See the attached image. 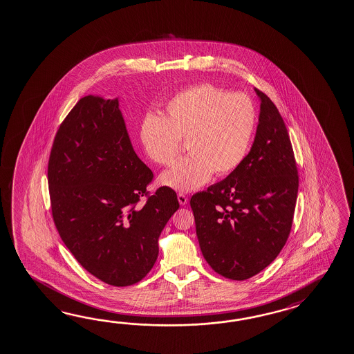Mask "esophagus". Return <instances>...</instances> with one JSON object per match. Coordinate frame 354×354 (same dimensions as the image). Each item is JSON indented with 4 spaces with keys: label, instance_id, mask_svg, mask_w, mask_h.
Segmentation results:
<instances>
[{
    "label": "esophagus",
    "instance_id": "esophagus-1",
    "mask_svg": "<svg viewBox=\"0 0 354 354\" xmlns=\"http://www.w3.org/2000/svg\"><path fill=\"white\" fill-rule=\"evenodd\" d=\"M177 198H178V203H180L181 205H186V204L189 203V198H187V196H186L185 194H178Z\"/></svg>",
    "mask_w": 354,
    "mask_h": 354
}]
</instances>
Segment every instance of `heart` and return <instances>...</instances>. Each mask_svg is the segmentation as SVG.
<instances>
[{"label": "heart", "mask_w": 354, "mask_h": 354, "mask_svg": "<svg viewBox=\"0 0 354 354\" xmlns=\"http://www.w3.org/2000/svg\"><path fill=\"white\" fill-rule=\"evenodd\" d=\"M256 129V108L245 94L212 84L177 93L165 115H148L141 122L142 148L151 162L171 165L186 141L189 156L165 171L159 181L189 192L210 180L234 172L245 160Z\"/></svg>", "instance_id": "1"}]
</instances>
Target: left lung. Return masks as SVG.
Listing matches in <instances>:
<instances>
[{"label":"left lung","mask_w":354,"mask_h":354,"mask_svg":"<svg viewBox=\"0 0 354 354\" xmlns=\"http://www.w3.org/2000/svg\"><path fill=\"white\" fill-rule=\"evenodd\" d=\"M255 140L242 165L195 194L198 245L214 272L246 280L279 255L292 228L298 171L286 124L270 98L257 91Z\"/></svg>","instance_id":"8db88e82"}]
</instances>
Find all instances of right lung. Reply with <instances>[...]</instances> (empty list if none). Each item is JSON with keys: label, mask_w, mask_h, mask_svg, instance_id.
<instances>
[{"label": "right lung", "mask_w": 354, "mask_h": 354, "mask_svg": "<svg viewBox=\"0 0 354 354\" xmlns=\"http://www.w3.org/2000/svg\"><path fill=\"white\" fill-rule=\"evenodd\" d=\"M118 106L99 95L75 104L53 141L48 186L53 221L75 259L109 286L127 287L154 266L180 204L167 186L148 196L153 172L132 148Z\"/></svg>", "instance_id": "obj_1"}]
</instances>
